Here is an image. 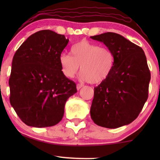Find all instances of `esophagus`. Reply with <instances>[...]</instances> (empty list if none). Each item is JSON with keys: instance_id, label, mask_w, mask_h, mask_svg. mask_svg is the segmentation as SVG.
Here are the masks:
<instances>
[{"instance_id": "esophagus-1", "label": "esophagus", "mask_w": 160, "mask_h": 160, "mask_svg": "<svg viewBox=\"0 0 160 160\" xmlns=\"http://www.w3.org/2000/svg\"><path fill=\"white\" fill-rule=\"evenodd\" d=\"M84 87V85L83 84H76V89H78V90H79V89L82 88V87Z\"/></svg>"}]
</instances>
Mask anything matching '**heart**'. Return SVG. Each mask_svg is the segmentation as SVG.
Segmentation results:
<instances>
[{"label": "heart", "instance_id": "b5f03b06", "mask_svg": "<svg viewBox=\"0 0 160 160\" xmlns=\"http://www.w3.org/2000/svg\"><path fill=\"white\" fill-rule=\"evenodd\" d=\"M70 54L60 57L61 69L67 78H73L81 66L82 80L100 84L108 78L114 67V54L110 49L87 41L72 46Z\"/></svg>", "mask_w": 160, "mask_h": 160}]
</instances>
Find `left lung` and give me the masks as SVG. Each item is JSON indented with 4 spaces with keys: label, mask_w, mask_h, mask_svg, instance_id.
<instances>
[{
    "label": "left lung",
    "mask_w": 160,
    "mask_h": 160,
    "mask_svg": "<svg viewBox=\"0 0 160 160\" xmlns=\"http://www.w3.org/2000/svg\"><path fill=\"white\" fill-rule=\"evenodd\" d=\"M102 42L114 54L113 71L94 88L92 119L106 128L130 124L148 99L151 73L143 50L121 35L105 32L91 36Z\"/></svg>",
    "instance_id": "8db88e82"
}]
</instances>
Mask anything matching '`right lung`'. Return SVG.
I'll return each instance as SVG.
<instances>
[{
  "label": "right lung",
  "mask_w": 160,
  "mask_h": 160,
  "mask_svg": "<svg viewBox=\"0 0 160 160\" xmlns=\"http://www.w3.org/2000/svg\"><path fill=\"white\" fill-rule=\"evenodd\" d=\"M68 41L64 35L41 30L28 37L13 58L10 103L28 126L55 125L62 119L67 100L77 92L60 64Z\"/></svg>",
  "instance_id": "add662e5"
}]
</instances>
